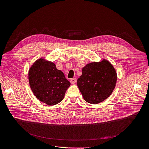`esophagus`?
<instances>
[{
    "mask_svg": "<svg viewBox=\"0 0 149 149\" xmlns=\"http://www.w3.org/2000/svg\"><path fill=\"white\" fill-rule=\"evenodd\" d=\"M70 82L71 84H75L77 82V78H72L70 79Z\"/></svg>",
    "mask_w": 149,
    "mask_h": 149,
    "instance_id": "1",
    "label": "esophagus"
}]
</instances>
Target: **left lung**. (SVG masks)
<instances>
[{"label":"left lung","mask_w":149,"mask_h":149,"mask_svg":"<svg viewBox=\"0 0 149 149\" xmlns=\"http://www.w3.org/2000/svg\"><path fill=\"white\" fill-rule=\"evenodd\" d=\"M116 80L117 74L113 65L103 59L86 65L77 83L87 102L98 104L111 96Z\"/></svg>","instance_id":"left-lung-1"}]
</instances>
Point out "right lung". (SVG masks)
Instances as JSON below:
<instances>
[{
	"instance_id": "add662e5",
	"label": "right lung",
	"mask_w": 149,
	"mask_h": 149,
	"mask_svg": "<svg viewBox=\"0 0 149 149\" xmlns=\"http://www.w3.org/2000/svg\"><path fill=\"white\" fill-rule=\"evenodd\" d=\"M29 79L37 99L49 106L61 102L71 85L55 63L42 58L37 60L30 68Z\"/></svg>"
}]
</instances>
